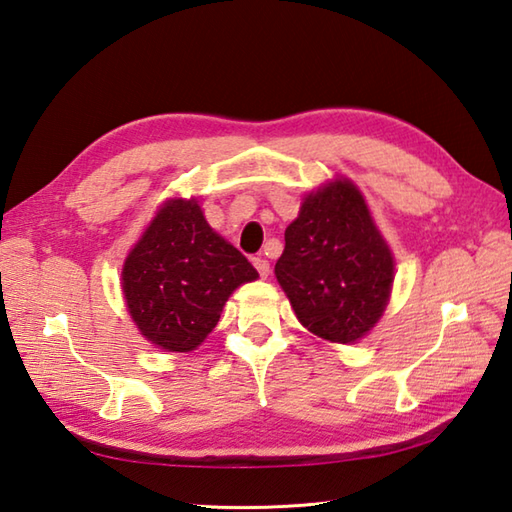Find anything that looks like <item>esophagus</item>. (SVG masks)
<instances>
[{"label": "esophagus", "mask_w": 512, "mask_h": 512, "mask_svg": "<svg viewBox=\"0 0 512 512\" xmlns=\"http://www.w3.org/2000/svg\"><path fill=\"white\" fill-rule=\"evenodd\" d=\"M253 266L257 268V273H259V277H262V279H266V277L270 275V264H268V259H264V257H255V259H253Z\"/></svg>", "instance_id": "34e87169"}]
</instances>
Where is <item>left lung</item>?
Listing matches in <instances>:
<instances>
[{"mask_svg": "<svg viewBox=\"0 0 512 512\" xmlns=\"http://www.w3.org/2000/svg\"><path fill=\"white\" fill-rule=\"evenodd\" d=\"M275 275L303 328L325 341L354 343L383 317L394 257L352 180L303 198Z\"/></svg>", "mask_w": 512, "mask_h": 512, "instance_id": "8db88e82", "label": "left lung"}]
</instances>
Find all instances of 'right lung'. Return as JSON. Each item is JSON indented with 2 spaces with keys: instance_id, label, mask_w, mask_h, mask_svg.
Here are the masks:
<instances>
[{
  "instance_id": "right-lung-1",
  "label": "right lung",
  "mask_w": 512,
  "mask_h": 512,
  "mask_svg": "<svg viewBox=\"0 0 512 512\" xmlns=\"http://www.w3.org/2000/svg\"><path fill=\"white\" fill-rule=\"evenodd\" d=\"M259 275L217 235L195 198L167 200L123 264V295L136 328L167 352H191L220 321L233 290Z\"/></svg>"
}]
</instances>
